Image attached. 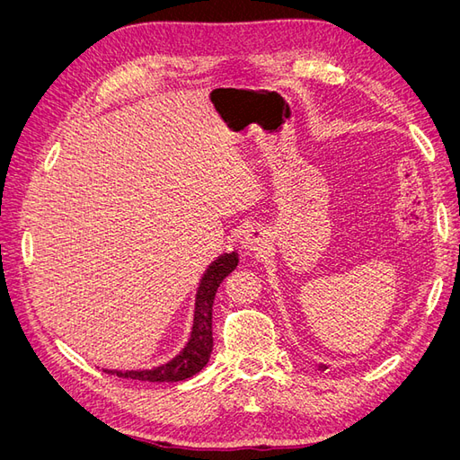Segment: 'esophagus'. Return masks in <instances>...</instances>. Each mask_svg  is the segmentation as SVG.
<instances>
[{
	"label": "esophagus",
	"mask_w": 460,
	"mask_h": 460,
	"mask_svg": "<svg viewBox=\"0 0 460 460\" xmlns=\"http://www.w3.org/2000/svg\"><path fill=\"white\" fill-rule=\"evenodd\" d=\"M267 245V238H264V234L259 230H252L249 234H245V240H243V247L247 252L252 253H259Z\"/></svg>",
	"instance_id": "obj_1"
}]
</instances>
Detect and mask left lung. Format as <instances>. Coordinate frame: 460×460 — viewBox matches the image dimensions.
Listing matches in <instances>:
<instances>
[{"instance_id": "obj_1", "label": "left lung", "mask_w": 460, "mask_h": 460, "mask_svg": "<svg viewBox=\"0 0 460 460\" xmlns=\"http://www.w3.org/2000/svg\"><path fill=\"white\" fill-rule=\"evenodd\" d=\"M320 368H326V367H324V365H320Z\"/></svg>"}]
</instances>
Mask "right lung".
Returning <instances> with one entry per match:
<instances>
[{"label": "right lung", "mask_w": 460, "mask_h": 460, "mask_svg": "<svg viewBox=\"0 0 460 460\" xmlns=\"http://www.w3.org/2000/svg\"><path fill=\"white\" fill-rule=\"evenodd\" d=\"M238 267V255L225 253L218 257L201 278L196 297V314H193V328L188 345L176 358L153 370H105L117 374L119 378L142 380V382H182L198 374L207 363L213 351V301L222 280Z\"/></svg>", "instance_id": "right-lung-1"}]
</instances>
